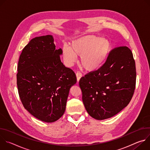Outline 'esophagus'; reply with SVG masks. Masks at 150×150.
I'll use <instances>...</instances> for the list:
<instances>
[{
    "label": "esophagus",
    "mask_w": 150,
    "mask_h": 150,
    "mask_svg": "<svg viewBox=\"0 0 150 150\" xmlns=\"http://www.w3.org/2000/svg\"><path fill=\"white\" fill-rule=\"evenodd\" d=\"M76 76L77 82H78L80 81L81 78H82V74H81V72H77L76 73Z\"/></svg>",
    "instance_id": "34e87169"
}]
</instances>
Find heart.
<instances>
[{
    "instance_id": "obj_1",
    "label": "heart",
    "mask_w": 150,
    "mask_h": 150,
    "mask_svg": "<svg viewBox=\"0 0 150 150\" xmlns=\"http://www.w3.org/2000/svg\"><path fill=\"white\" fill-rule=\"evenodd\" d=\"M111 50L110 41L105 38L88 35L72 40L70 47H62V56L66 65L71 67L81 56V65L88 71L98 69L104 63Z\"/></svg>"
}]
</instances>
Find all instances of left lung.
<instances>
[{"instance_id": "obj_1", "label": "left lung", "mask_w": 150, "mask_h": 150, "mask_svg": "<svg viewBox=\"0 0 150 150\" xmlns=\"http://www.w3.org/2000/svg\"><path fill=\"white\" fill-rule=\"evenodd\" d=\"M136 74L131 50L127 47L113 49L100 69L79 81L88 113L95 119L104 120L122 110L133 96Z\"/></svg>"}]
</instances>
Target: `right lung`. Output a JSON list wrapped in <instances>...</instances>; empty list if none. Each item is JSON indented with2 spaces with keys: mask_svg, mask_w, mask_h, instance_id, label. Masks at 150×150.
<instances>
[{
  "mask_svg": "<svg viewBox=\"0 0 150 150\" xmlns=\"http://www.w3.org/2000/svg\"><path fill=\"white\" fill-rule=\"evenodd\" d=\"M62 50L56 49L52 35L37 37L23 49L18 65L17 87L25 109L47 123L64 114L75 73L60 60Z\"/></svg>",
  "mask_w": 150,
  "mask_h": 150,
  "instance_id": "1",
  "label": "right lung"
}]
</instances>
